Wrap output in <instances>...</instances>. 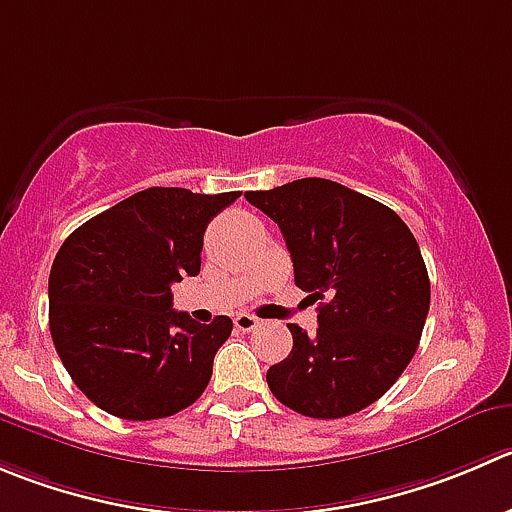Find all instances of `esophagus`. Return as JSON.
I'll return each mask as SVG.
<instances>
[{
	"label": "esophagus",
	"instance_id": "1",
	"mask_svg": "<svg viewBox=\"0 0 512 512\" xmlns=\"http://www.w3.org/2000/svg\"><path fill=\"white\" fill-rule=\"evenodd\" d=\"M260 327V320H257L255 315H247V312H240V315H235V330L240 332H252Z\"/></svg>",
	"mask_w": 512,
	"mask_h": 512
}]
</instances>
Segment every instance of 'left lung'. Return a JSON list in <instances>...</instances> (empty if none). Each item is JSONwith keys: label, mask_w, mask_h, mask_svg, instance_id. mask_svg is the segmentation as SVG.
<instances>
[{"label": "left lung", "mask_w": 512, "mask_h": 512, "mask_svg": "<svg viewBox=\"0 0 512 512\" xmlns=\"http://www.w3.org/2000/svg\"><path fill=\"white\" fill-rule=\"evenodd\" d=\"M277 222L310 292L317 332L287 325L292 352L267 370L272 395L307 418L360 413L395 385L418 350L430 280L413 232L390 207L322 177L245 192Z\"/></svg>", "instance_id": "left-lung-1"}]
</instances>
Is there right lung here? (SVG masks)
<instances>
[{"mask_svg":"<svg viewBox=\"0 0 512 512\" xmlns=\"http://www.w3.org/2000/svg\"><path fill=\"white\" fill-rule=\"evenodd\" d=\"M240 192L150 187L72 232L49 272V332L74 385L124 420L170 418L212 377L232 320L172 310V285L200 275L202 237Z\"/></svg>","mask_w":512,"mask_h":512,"instance_id":"1","label":"right lung"}]
</instances>
